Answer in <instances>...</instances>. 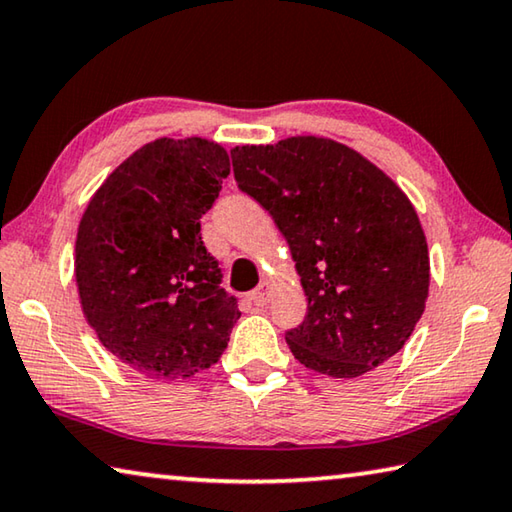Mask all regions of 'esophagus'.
Instances as JSON below:
<instances>
[{"mask_svg":"<svg viewBox=\"0 0 512 512\" xmlns=\"http://www.w3.org/2000/svg\"><path fill=\"white\" fill-rule=\"evenodd\" d=\"M268 300H271V284L268 282H262L253 293H250V302H253L255 307L268 305Z\"/></svg>","mask_w":512,"mask_h":512,"instance_id":"34e87169","label":"esophagus"}]
</instances>
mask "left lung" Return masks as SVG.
Returning <instances> with one entry per match:
<instances>
[{
    "instance_id": "left-lung-1",
    "label": "left lung",
    "mask_w": 512,
    "mask_h": 512,
    "mask_svg": "<svg viewBox=\"0 0 512 512\" xmlns=\"http://www.w3.org/2000/svg\"><path fill=\"white\" fill-rule=\"evenodd\" d=\"M230 155L237 187L273 216L305 289L307 316L284 334L293 357L352 379L400 352L429 293L427 239L402 189L325 137Z\"/></svg>"
}]
</instances>
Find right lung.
Here are the masks:
<instances>
[{
	"mask_svg": "<svg viewBox=\"0 0 512 512\" xmlns=\"http://www.w3.org/2000/svg\"><path fill=\"white\" fill-rule=\"evenodd\" d=\"M228 173L219 144L162 137L121 162L83 214L74 257L83 314L103 348L146 377L210 368L241 316L201 237Z\"/></svg>",
	"mask_w": 512,
	"mask_h": 512,
	"instance_id": "obj_1",
	"label": "right lung"
}]
</instances>
